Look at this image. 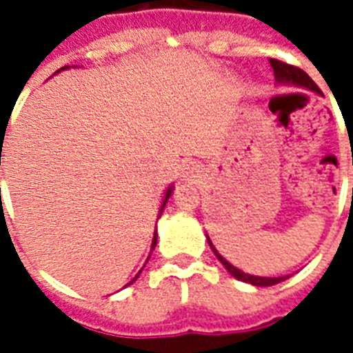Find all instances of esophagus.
Instances as JSON below:
<instances>
[{
    "label": "esophagus",
    "instance_id": "obj_1",
    "mask_svg": "<svg viewBox=\"0 0 353 353\" xmlns=\"http://www.w3.org/2000/svg\"><path fill=\"white\" fill-rule=\"evenodd\" d=\"M179 176H181L183 181H196L199 177V165H196V163H187L181 168V172H179Z\"/></svg>",
    "mask_w": 353,
    "mask_h": 353
}]
</instances>
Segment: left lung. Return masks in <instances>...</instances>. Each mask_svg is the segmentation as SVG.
Returning a JSON list of instances; mask_svg holds the SVG:
<instances>
[{"instance_id": "left-lung-1", "label": "left lung", "mask_w": 353, "mask_h": 353, "mask_svg": "<svg viewBox=\"0 0 353 353\" xmlns=\"http://www.w3.org/2000/svg\"><path fill=\"white\" fill-rule=\"evenodd\" d=\"M269 63H271V68L274 71V80H276V84L279 85H291V88H299V90H307L313 91V93H317V95H323L321 90H319V85L313 82L310 77H307L302 69L295 68V65H290V63L280 62V60H274V58H269ZM207 241H209L210 249L216 254V258L220 260L221 265L229 271V273L234 276L236 280H241V282H247V284L258 285V288H268V285H274L280 284V282H284L285 279H290V274H284V276H256V274H249L243 273L241 269L234 268L231 262H227L225 258L221 256L218 249L212 245V241L207 236Z\"/></svg>"}]
</instances>
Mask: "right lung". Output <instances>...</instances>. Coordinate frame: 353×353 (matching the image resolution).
Masks as SVG:
<instances>
[{
    "label": "right lung",
    "instance_id": "1",
    "mask_svg": "<svg viewBox=\"0 0 353 353\" xmlns=\"http://www.w3.org/2000/svg\"><path fill=\"white\" fill-rule=\"evenodd\" d=\"M65 69H69V65H65V68H62V69H58L57 73H60V71H65ZM172 190H174V185H170V187L166 188L165 199H163V205H161V209H159V216L163 214V210H165V205H166V201H168V198H170V196H172ZM159 216H157V220H159ZM155 229H157V227H155ZM155 243H157V231L154 232V240H152V251H154V249H155ZM152 251H150V254H152ZM148 258H150V256H148ZM146 262H148V260H146ZM144 265H146V263H144ZM144 265H143V268H144ZM141 271H143V269H141ZM141 271H139V273L135 274V276H133V279L130 280V282H128L126 285L133 284V282H135V280L139 279V274H141Z\"/></svg>",
    "mask_w": 353,
    "mask_h": 353
}]
</instances>
